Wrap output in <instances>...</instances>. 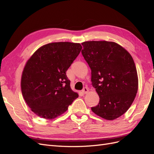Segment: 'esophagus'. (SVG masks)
<instances>
[{
  "instance_id": "34e87169",
  "label": "esophagus",
  "mask_w": 154,
  "mask_h": 154,
  "mask_svg": "<svg viewBox=\"0 0 154 154\" xmlns=\"http://www.w3.org/2000/svg\"><path fill=\"white\" fill-rule=\"evenodd\" d=\"M88 88L87 87H84L82 90V93L83 94H85L88 92Z\"/></svg>"
}]
</instances>
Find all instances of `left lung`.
Instances as JSON below:
<instances>
[{
  "mask_svg": "<svg viewBox=\"0 0 154 154\" xmlns=\"http://www.w3.org/2000/svg\"><path fill=\"white\" fill-rule=\"evenodd\" d=\"M82 45V54L91 69L92 85L100 97L92 111L107 120L120 117L132 104L138 89L132 56L113 42L88 41Z\"/></svg>",
  "mask_w": 154,
  "mask_h": 154,
  "instance_id": "obj_1",
  "label": "left lung"
}]
</instances>
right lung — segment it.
I'll return each instance as SVG.
<instances>
[{"mask_svg": "<svg viewBox=\"0 0 154 154\" xmlns=\"http://www.w3.org/2000/svg\"><path fill=\"white\" fill-rule=\"evenodd\" d=\"M82 49L80 44L54 42L42 46L27 62L21 79L23 97L33 112L52 119L78 97L66 71Z\"/></svg>", "mask_w": 154, "mask_h": 154, "instance_id": "obj_1", "label": "right lung"}]
</instances>
